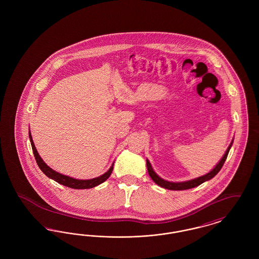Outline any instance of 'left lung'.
<instances>
[{"mask_svg":"<svg viewBox=\"0 0 259 259\" xmlns=\"http://www.w3.org/2000/svg\"><path fill=\"white\" fill-rule=\"evenodd\" d=\"M233 144V140L231 142V144L229 145V147L227 148L226 152L224 153V155L222 156L221 161L218 163V165L210 171V172L202 176V177H199L196 179H193V180H190V181H187V182H183V183H172V182H168V181H165L163 179H161L160 177L156 174V172L153 171L149 161L147 159V167H148V175L150 176V178L152 179V181L156 184V185H159L163 188H166V189H170V190H185V189H190V188H193V187H196L198 185L209 181L210 179H212L218 172L221 171V169L224 164V162L227 158V155H228V152L230 150V148Z\"/></svg>","mask_w":259,"mask_h":259,"instance_id":"8db88e82","label":"left lung"}]
</instances>
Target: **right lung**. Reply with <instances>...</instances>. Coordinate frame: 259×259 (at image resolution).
Here are the masks:
<instances>
[{"instance_id":"add662e5","label":"right lung","mask_w":259,"mask_h":259,"mask_svg":"<svg viewBox=\"0 0 259 259\" xmlns=\"http://www.w3.org/2000/svg\"><path fill=\"white\" fill-rule=\"evenodd\" d=\"M29 137H30V142H31V146L33 148V152H34V156L35 159L37 161V166L39 167V169L42 171V172L48 176L50 179L57 182L60 185H65L67 187H71V188H74V189H87V188H92L95 187L97 185L103 184L105 181H107L109 179V177L111 176L112 169H113V164L111 165V168L109 169L108 172H105L104 175L100 176L98 178L95 179H91V180H76L74 178L62 175L60 172H56L54 170H52L50 167H49L44 160L40 158V156L37 153V148L34 145L33 139L31 133L29 131Z\"/></svg>"}]
</instances>
